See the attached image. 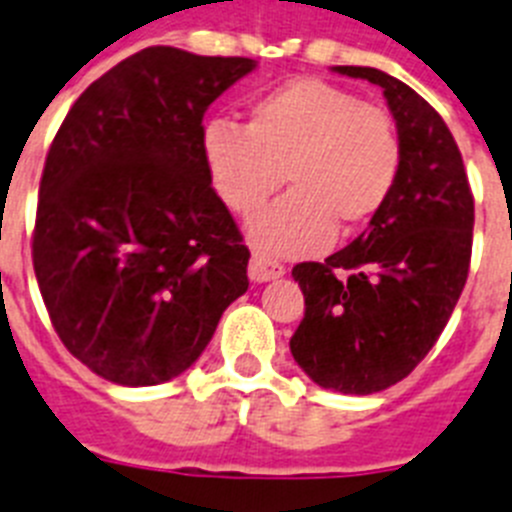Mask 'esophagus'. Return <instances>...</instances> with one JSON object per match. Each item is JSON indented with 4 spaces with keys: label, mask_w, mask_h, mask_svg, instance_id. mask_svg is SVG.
Here are the masks:
<instances>
[{
    "label": "esophagus",
    "mask_w": 512,
    "mask_h": 512,
    "mask_svg": "<svg viewBox=\"0 0 512 512\" xmlns=\"http://www.w3.org/2000/svg\"><path fill=\"white\" fill-rule=\"evenodd\" d=\"M248 277L251 282H274V279L284 277V266L277 261L266 259L261 253H253L251 264H248Z\"/></svg>",
    "instance_id": "34e87169"
}]
</instances>
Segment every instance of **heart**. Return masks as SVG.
I'll use <instances>...</instances> for the list:
<instances>
[{
    "label": "heart",
    "instance_id": "obj_1",
    "mask_svg": "<svg viewBox=\"0 0 512 512\" xmlns=\"http://www.w3.org/2000/svg\"><path fill=\"white\" fill-rule=\"evenodd\" d=\"M202 161L217 197L248 217L287 182L292 192L251 225L271 256L325 248L390 202L402 146L390 112L320 79H292L248 107L246 130L225 120L202 130Z\"/></svg>",
    "mask_w": 512,
    "mask_h": 512
}]
</instances>
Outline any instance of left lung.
I'll return each instance as SVG.
<instances>
[{"mask_svg": "<svg viewBox=\"0 0 512 512\" xmlns=\"http://www.w3.org/2000/svg\"><path fill=\"white\" fill-rule=\"evenodd\" d=\"M333 71L382 87L402 166L356 241L292 269L305 318L289 351L325 390L372 395L408 377L449 323L472 259L474 197L454 135L418 92L369 66Z\"/></svg>", "mask_w": 512, "mask_h": 512, "instance_id": "left-lung-1", "label": "left lung"}]
</instances>
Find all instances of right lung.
<instances>
[{
	"mask_svg": "<svg viewBox=\"0 0 512 512\" xmlns=\"http://www.w3.org/2000/svg\"><path fill=\"white\" fill-rule=\"evenodd\" d=\"M251 58L153 45L81 94L40 179L33 266L71 354L122 387L187 372L251 253L202 161V117Z\"/></svg>",
	"mask_w": 512,
	"mask_h": 512,
	"instance_id": "add662e5",
	"label": "right lung"
}]
</instances>
